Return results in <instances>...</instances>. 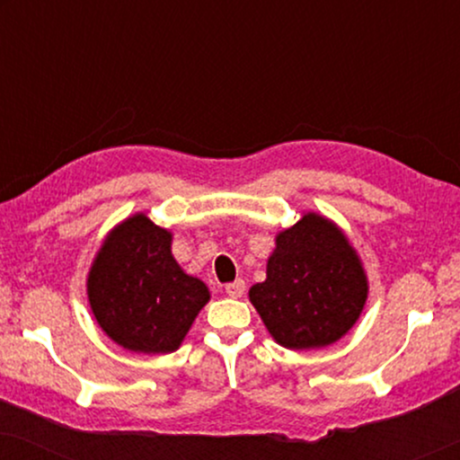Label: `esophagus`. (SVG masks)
I'll list each match as a JSON object with an SVG mask.
<instances>
[{
    "label": "esophagus",
    "mask_w": 460,
    "mask_h": 460,
    "mask_svg": "<svg viewBox=\"0 0 460 460\" xmlns=\"http://www.w3.org/2000/svg\"><path fill=\"white\" fill-rule=\"evenodd\" d=\"M244 280H234V282H228V285H226V295H228V297H232V299H238V297H243L244 295Z\"/></svg>",
    "instance_id": "34e87169"
}]
</instances>
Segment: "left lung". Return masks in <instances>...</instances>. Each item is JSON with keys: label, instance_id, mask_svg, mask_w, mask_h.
<instances>
[{"label": "left lung", "instance_id": "1", "mask_svg": "<svg viewBox=\"0 0 460 460\" xmlns=\"http://www.w3.org/2000/svg\"><path fill=\"white\" fill-rule=\"evenodd\" d=\"M266 274L251 287L249 299L270 335L288 349L335 343L367 304L368 282L356 251L316 213L276 236Z\"/></svg>", "mask_w": 460, "mask_h": 460}]
</instances>
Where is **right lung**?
I'll use <instances>...</instances> for the list:
<instances>
[{"mask_svg": "<svg viewBox=\"0 0 460 460\" xmlns=\"http://www.w3.org/2000/svg\"><path fill=\"white\" fill-rule=\"evenodd\" d=\"M87 297L121 348L169 354L209 301V288L173 260L172 234L137 213L106 236L87 276Z\"/></svg>", "mask_w": 460, "mask_h": 460, "instance_id": "obj_1", "label": "right lung"}]
</instances>
